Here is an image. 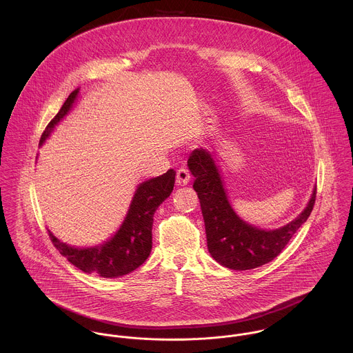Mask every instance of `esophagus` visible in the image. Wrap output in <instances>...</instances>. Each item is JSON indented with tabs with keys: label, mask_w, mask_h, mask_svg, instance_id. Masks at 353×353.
<instances>
[{
	"label": "esophagus",
	"mask_w": 353,
	"mask_h": 353,
	"mask_svg": "<svg viewBox=\"0 0 353 353\" xmlns=\"http://www.w3.org/2000/svg\"><path fill=\"white\" fill-rule=\"evenodd\" d=\"M190 182V174L188 170L185 168H179L176 171V176H175V183L176 186H186Z\"/></svg>",
	"instance_id": "34e87169"
}]
</instances>
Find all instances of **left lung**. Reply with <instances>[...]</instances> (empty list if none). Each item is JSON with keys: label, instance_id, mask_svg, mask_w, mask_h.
Listing matches in <instances>:
<instances>
[{"label": "left lung", "instance_id": "8db88e82", "mask_svg": "<svg viewBox=\"0 0 353 353\" xmlns=\"http://www.w3.org/2000/svg\"><path fill=\"white\" fill-rule=\"evenodd\" d=\"M188 167L194 176L193 189L201 203L208 250L216 262L228 269L248 270L274 259L307 221L315 202L316 188L302 213L292 221L274 230L258 228L234 210L213 152L194 150Z\"/></svg>", "mask_w": 353, "mask_h": 353}]
</instances>
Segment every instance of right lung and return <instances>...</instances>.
<instances>
[{
	"label": "right lung",
	"mask_w": 353,
	"mask_h": 353,
	"mask_svg": "<svg viewBox=\"0 0 353 353\" xmlns=\"http://www.w3.org/2000/svg\"><path fill=\"white\" fill-rule=\"evenodd\" d=\"M80 88L74 90L58 114L45 129L39 145L42 147L50 137L55 126L69 114L79 99ZM175 183V171L151 178L140 183L133 194L125 219L115 234L101 245L91 248H74L61 242L49 230L50 239L72 265L84 273H97L104 279L125 276L141 266L152 250V224L153 214L159 205L170 197Z\"/></svg>",
	"instance_id": "add662e5"
}]
</instances>
